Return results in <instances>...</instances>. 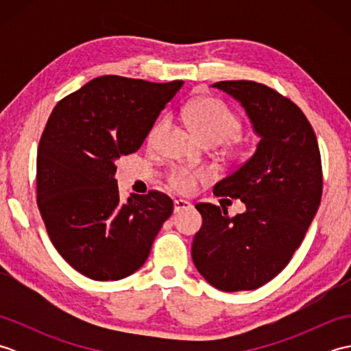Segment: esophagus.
Listing matches in <instances>:
<instances>
[{
	"instance_id": "obj_1",
	"label": "esophagus",
	"mask_w": 351,
	"mask_h": 351,
	"mask_svg": "<svg viewBox=\"0 0 351 351\" xmlns=\"http://www.w3.org/2000/svg\"><path fill=\"white\" fill-rule=\"evenodd\" d=\"M189 208H191V204L189 202V200H185V199L175 200V213H181L184 210H189Z\"/></svg>"
}]
</instances>
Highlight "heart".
Segmentation results:
<instances>
[{
  "label": "heart",
  "mask_w": 351,
  "mask_h": 351,
  "mask_svg": "<svg viewBox=\"0 0 351 351\" xmlns=\"http://www.w3.org/2000/svg\"><path fill=\"white\" fill-rule=\"evenodd\" d=\"M182 117L190 128L208 145H219L238 136L241 130V121L225 102L215 98H200L187 104L182 108ZM169 117H160L147 134V141L151 146L158 145L161 137L169 130ZM205 178L200 171L178 167L171 170L169 182L176 191L191 193L196 184Z\"/></svg>",
  "instance_id": "1"
}]
</instances>
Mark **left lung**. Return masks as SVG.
Masks as SVG:
<instances>
[{
    "label": "left lung",
    "mask_w": 351,
    "mask_h": 351,
    "mask_svg": "<svg viewBox=\"0 0 351 351\" xmlns=\"http://www.w3.org/2000/svg\"><path fill=\"white\" fill-rule=\"evenodd\" d=\"M213 87L241 104L259 136L256 151L215 184V196L240 199L243 214L197 204L202 228L191 258L214 288L226 293L263 287L300 247L319 206L322 156L303 111L279 92L255 81H220Z\"/></svg>",
    "instance_id": "left-lung-1"
}]
</instances>
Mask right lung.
<instances>
[{
	"mask_svg": "<svg viewBox=\"0 0 351 351\" xmlns=\"http://www.w3.org/2000/svg\"><path fill=\"white\" fill-rule=\"evenodd\" d=\"M182 84L104 75L52 110L37 149V206L57 252L86 278L137 271L173 213L160 191L121 202L114 175L116 161L138 151Z\"/></svg>",
	"mask_w": 351,
	"mask_h": 351,
	"instance_id": "add662e5",
	"label": "right lung"
}]
</instances>
